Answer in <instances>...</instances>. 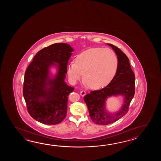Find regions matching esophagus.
<instances>
[{
	"instance_id": "34e87169",
	"label": "esophagus",
	"mask_w": 161,
	"mask_h": 161,
	"mask_svg": "<svg viewBox=\"0 0 161 161\" xmlns=\"http://www.w3.org/2000/svg\"><path fill=\"white\" fill-rule=\"evenodd\" d=\"M80 94L82 96H85L86 94V92L85 91V90H82L80 92Z\"/></svg>"
}]
</instances>
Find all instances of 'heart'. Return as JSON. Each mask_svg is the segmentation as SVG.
I'll return each mask as SVG.
<instances>
[{"mask_svg":"<svg viewBox=\"0 0 161 161\" xmlns=\"http://www.w3.org/2000/svg\"><path fill=\"white\" fill-rule=\"evenodd\" d=\"M118 59L109 48H90L82 52L75 58V63L67 67L69 80L75 84L82 78L92 89H98L108 85L116 73Z\"/></svg>","mask_w":161,"mask_h":161,"instance_id":"b5f03b06","label":"heart"}]
</instances>
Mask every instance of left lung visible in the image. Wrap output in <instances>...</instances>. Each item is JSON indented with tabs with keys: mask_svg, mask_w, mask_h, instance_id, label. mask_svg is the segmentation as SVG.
<instances>
[{
	"mask_svg": "<svg viewBox=\"0 0 161 161\" xmlns=\"http://www.w3.org/2000/svg\"><path fill=\"white\" fill-rule=\"evenodd\" d=\"M107 44L112 48L117 56L116 74L105 87L90 92L84 97L91 119L98 125L113 123L125 115L135 94V76L130 67L129 59L119 48L111 44ZM118 95L124 97V105L121 109L113 114L108 113L105 110L106 99L111 96Z\"/></svg>",
	"mask_w": 161,
	"mask_h": 161,
	"instance_id": "8db88e82",
	"label": "left lung"
}]
</instances>
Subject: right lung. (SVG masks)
Listing matches in <instances>:
<instances>
[{"label": "right lung", "mask_w": 161, "mask_h": 161, "mask_svg": "<svg viewBox=\"0 0 161 161\" xmlns=\"http://www.w3.org/2000/svg\"><path fill=\"white\" fill-rule=\"evenodd\" d=\"M74 49L65 43H56L35 55L25 73L23 95L28 112L34 120L55 125L64 119L69 95L74 88L64 82L68 62ZM58 68L52 77L49 69Z\"/></svg>", "instance_id": "add662e5"}]
</instances>
